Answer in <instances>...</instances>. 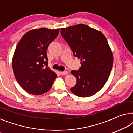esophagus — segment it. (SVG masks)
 <instances>
[{"mask_svg": "<svg viewBox=\"0 0 133 133\" xmlns=\"http://www.w3.org/2000/svg\"><path fill=\"white\" fill-rule=\"evenodd\" d=\"M68 72L67 71H62L61 72L62 75H63V76L67 75V74H68Z\"/></svg>", "mask_w": 133, "mask_h": 133, "instance_id": "obj_1", "label": "esophagus"}]
</instances>
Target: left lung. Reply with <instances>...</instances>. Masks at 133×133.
<instances>
[{"mask_svg":"<svg viewBox=\"0 0 133 133\" xmlns=\"http://www.w3.org/2000/svg\"><path fill=\"white\" fill-rule=\"evenodd\" d=\"M61 34L74 56L81 61L79 70L71 71L77 82L71 91L81 97L94 95L107 82L113 64L106 37L101 31L84 24L61 28Z\"/></svg>","mask_w":133,"mask_h":133,"instance_id":"left-lung-1","label":"left lung"}]
</instances>
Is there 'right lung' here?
Instances as JSON below:
<instances>
[{"instance_id": "right-lung-1", "label": "right lung", "mask_w": 133, "mask_h": 133, "mask_svg": "<svg viewBox=\"0 0 133 133\" xmlns=\"http://www.w3.org/2000/svg\"><path fill=\"white\" fill-rule=\"evenodd\" d=\"M59 33V29H35L25 34L18 43L12 57V70L17 82L28 93L46 92L57 77L48 66L46 50Z\"/></svg>"}]
</instances>
